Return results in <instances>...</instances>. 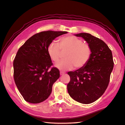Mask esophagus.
<instances>
[{"mask_svg": "<svg viewBox=\"0 0 125 125\" xmlns=\"http://www.w3.org/2000/svg\"><path fill=\"white\" fill-rule=\"evenodd\" d=\"M60 73V75H64V74H65V73H64V72L61 71Z\"/></svg>", "mask_w": 125, "mask_h": 125, "instance_id": "34e87169", "label": "esophagus"}]
</instances>
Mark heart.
Wrapping results in <instances>:
<instances>
[{"mask_svg": "<svg viewBox=\"0 0 125 125\" xmlns=\"http://www.w3.org/2000/svg\"><path fill=\"white\" fill-rule=\"evenodd\" d=\"M65 60L60 61L56 66L61 70L81 69L86 66L90 60L92 49L88 44L83 43L82 39L73 36H67L59 39L58 44L52 42L49 44L47 52L50 59L55 62L60 60L61 52L66 51Z\"/></svg>", "mask_w": 125, "mask_h": 125, "instance_id": "obj_1", "label": "heart"}]
</instances>
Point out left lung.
Returning <instances> with one entry per match:
<instances>
[{
	"mask_svg": "<svg viewBox=\"0 0 125 125\" xmlns=\"http://www.w3.org/2000/svg\"><path fill=\"white\" fill-rule=\"evenodd\" d=\"M76 36L89 44L92 55L86 66L67 73L70 77L67 91L76 101L90 104L99 99L108 86L114 64L112 52L104 41L91 34L81 33Z\"/></svg>",
	"mask_w": 125,
	"mask_h": 125,
	"instance_id": "1",
	"label": "left lung"
}]
</instances>
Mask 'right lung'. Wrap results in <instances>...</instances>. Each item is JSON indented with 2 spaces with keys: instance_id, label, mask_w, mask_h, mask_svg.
Masks as SVG:
<instances>
[{
  "instance_id": "add662e5",
  "label": "right lung",
  "mask_w": 125,
  "mask_h": 125,
  "mask_svg": "<svg viewBox=\"0 0 125 125\" xmlns=\"http://www.w3.org/2000/svg\"><path fill=\"white\" fill-rule=\"evenodd\" d=\"M66 31L41 32L27 39L19 48L13 62L14 78L26 102L37 104L49 97L60 71L52 67L47 48L54 39Z\"/></svg>"
}]
</instances>
